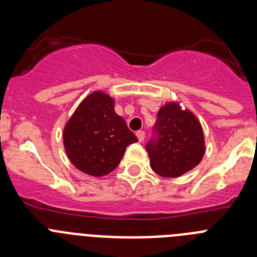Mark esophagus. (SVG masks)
Returning a JSON list of instances; mask_svg holds the SVG:
<instances>
[{"instance_id":"obj_1","label":"esophagus","mask_w":257,"mask_h":257,"mask_svg":"<svg viewBox=\"0 0 257 257\" xmlns=\"http://www.w3.org/2000/svg\"><path fill=\"white\" fill-rule=\"evenodd\" d=\"M136 136H138V139H139V142L142 143L143 140H144V138H145V133L144 131H138V133H136Z\"/></svg>"}]
</instances>
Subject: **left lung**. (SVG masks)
<instances>
[{
	"label": "left lung",
	"mask_w": 257,
	"mask_h": 257,
	"mask_svg": "<svg viewBox=\"0 0 257 257\" xmlns=\"http://www.w3.org/2000/svg\"><path fill=\"white\" fill-rule=\"evenodd\" d=\"M157 140L147 144L151 167L163 178H179L199 165L206 152L198 118L178 101L161 106L157 114Z\"/></svg>",
	"instance_id": "8db88e82"
}]
</instances>
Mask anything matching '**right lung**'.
<instances>
[{"label": "right lung", "instance_id": "1", "mask_svg": "<svg viewBox=\"0 0 257 257\" xmlns=\"http://www.w3.org/2000/svg\"><path fill=\"white\" fill-rule=\"evenodd\" d=\"M63 142L74 167L99 178L117 167L127 147L138 138L114 112V99L103 91H94L65 123Z\"/></svg>", "mask_w": 257, "mask_h": 257}]
</instances>
